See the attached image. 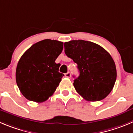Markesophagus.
I'll return each instance as SVG.
<instances>
[{"instance_id": "1", "label": "esophagus", "mask_w": 133, "mask_h": 133, "mask_svg": "<svg viewBox=\"0 0 133 133\" xmlns=\"http://www.w3.org/2000/svg\"><path fill=\"white\" fill-rule=\"evenodd\" d=\"M65 77L67 78H69L71 77V74L70 72H68L65 74Z\"/></svg>"}]
</instances>
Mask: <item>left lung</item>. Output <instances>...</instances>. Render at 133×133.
I'll list each match as a JSON object with an SVG mask.
<instances>
[{
	"mask_svg": "<svg viewBox=\"0 0 133 133\" xmlns=\"http://www.w3.org/2000/svg\"><path fill=\"white\" fill-rule=\"evenodd\" d=\"M64 49L67 56L77 64L80 74L74 81L76 91L87 101L105 98L112 90L117 77L111 55L98 44L83 40L65 42Z\"/></svg>",
	"mask_w": 133,
	"mask_h": 133,
	"instance_id": "8db88e82",
	"label": "left lung"
}]
</instances>
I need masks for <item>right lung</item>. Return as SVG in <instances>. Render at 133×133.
Listing matches in <instances>:
<instances>
[{"mask_svg":"<svg viewBox=\"0 0 133 133\" xmlns=\"http://www.w3.org/2000/svg\"><path fill=\"white\" fill-rule=\"evenodd\" d=\"M64 43L44 39L32 45L22 56L16 71V83L22 95L30 101L43 102L53 95L64 75L55 60Z\"/></svg>","mask_w":133,"mask_h":133,"instance_id":"right-lung-1","label":"right lung"}]
</instances>
